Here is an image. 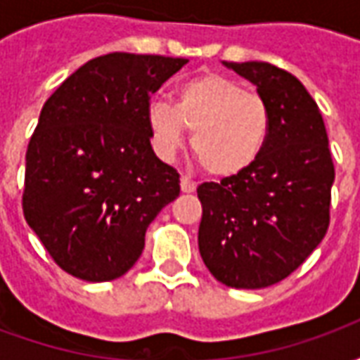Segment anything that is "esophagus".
Segmentation results:
<instances>
[{
    "label": "esophagus",
    "mask_w": 360,
    "mask_h": 360,
    "mask_svg": "<svg viewBox=\"0 0 360 360\" xmlns=\"http://www.w3.org/2000/svg\"><path fill=\"white\" fill-rule=\"evenodd\" d=\"M196 188L195 181H191L188 177H181V191L183 193H193Z\"/></svg>",
    "instance_id": "1"
}]
</instances>
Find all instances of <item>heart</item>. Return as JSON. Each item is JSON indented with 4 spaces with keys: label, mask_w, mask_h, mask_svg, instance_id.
<instances>
[{
    "label": "heart",
    "mask_w": 360,
    "mask_h": 360,
    "mask_svg": "<svg viewBox=\"0 0 360 360\" xmlns=\"http://www.w3.org/2000/svg\"><path fill=\"white\" fill-rule=\"evenodd\" d=\"M271 127L270 105L241 82L202 75L181 82L173 105L152 102L150 139L160 156L172 160L191 131V150L206 173L233 177L255 165L264 152Z\"/></svg>",
    "instance_id": "1"
}]
</instances>
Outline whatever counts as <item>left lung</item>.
Here are the masks:
<instances>
[{
	"label": "left lung",
	"mask_w": 360,
	"mask_h": 360,
	"mask_svg": "<svg viewBox=\"0 0 360 360\" xmlns=\"http://www.w3.org/2000/svg\"><path fill=\"white\" fill-rule=\"evenodd\" d=\"M270 105L271 127L255 165L198 185V250L214 278L262 289L309 258L330 226L335 177L324 119L302 82L264 61L227 63Z\"/></svg>",
	"instance_id": "8db88e82"
}]
</instances>
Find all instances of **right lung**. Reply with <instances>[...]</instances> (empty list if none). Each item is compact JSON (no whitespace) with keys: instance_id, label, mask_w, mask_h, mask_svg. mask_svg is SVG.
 <instances>
[{"instance_id":"add662e5","label":"right lung","mask_w":360,"mask_h":360,"mask_svg":"<svg viewBox=\"0 0 360 360\" xmlns=\"http://www.w3.org/2000/svg\"><path fill=\"white\" fill-rule=\"evenodd\" d=\"M183 58L108 53L59 84L30 136L22 212L56 264L84 281L133 268L146 229L179 196L150 144L154 94Z\"/></svg>"}]
</instances>
